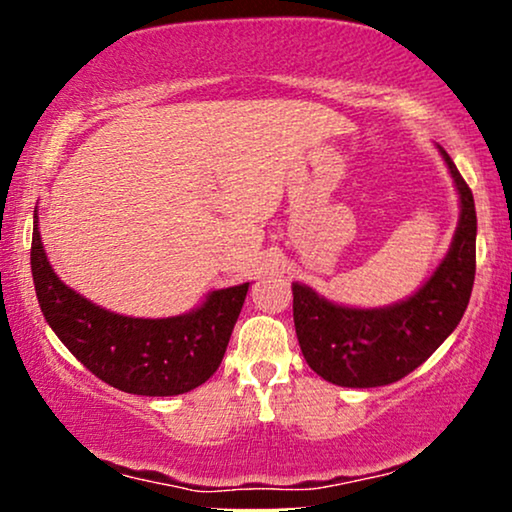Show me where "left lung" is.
Returning <instances> with one entry per match:
<instances>
[{
    "mask_svg": "<svg viewBox=\"0 0 512 512\" xmlns=\"http://www.w3.org/2000/svg\"><path fill=\"white\" fill-rule=\"evenodd\" d=\"M443 153L461 200L452 247L415 296L382 310H352L293 284V324L314 373L340 387H384L422 366L464 317L475 279V202Z\"/></svg>",
    "mask_w": 512,
    "mask_h": 512,
    "instance_id": "8db88e82",
    "label": "left lung"
}]
</instances>
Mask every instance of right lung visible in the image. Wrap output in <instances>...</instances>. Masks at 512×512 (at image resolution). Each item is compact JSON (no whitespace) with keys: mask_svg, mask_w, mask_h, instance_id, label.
<instances>
[{"mask_svg":"<svg viewBox=\"0 0 512 512\" xmlns=\"http://www.w3.org/2000/svg\"><path fill=\"white\" fill-rule=\"evenodd\" d=\"M32 277L41 312L95 377L137 396L186 394L216 373L249 284L209 293L205 305L170 319H132L102 310L60 282L46 261L34 216Z\"/></svg>","mask_w":512,"mask_h":512,"instance_id":"1","label":"right lung"}]
</instances>
